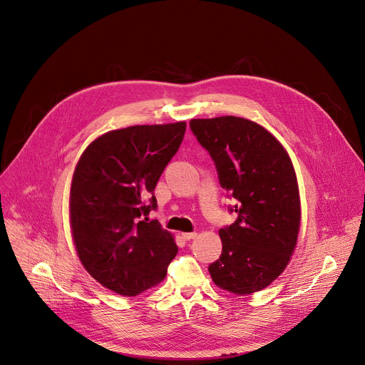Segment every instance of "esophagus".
I'll use <instances>...</instances> for the list:
<instances>
[{
    "mask_svg": "<svg viewBox=\"0 0 365 365\" xmlns=\"http://www.w3.org/2000/svg\"><path fill=\"white\" fill-rule=\"evenodd\" d=\"M195 237H197V232H184V234H182V238H184L185 241H191V240H194Z\"/></svg>",
    "mask_w": 365,
    "mask_h": 365,
    "instance_id": "1",
    "label": "esophagus"
}]
</instances>
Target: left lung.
<instances>
[{
    "instance_id": "8db88e82",
    "label": "left lung",
    "mask_w": 365,
    "mask_h": 365,
    "mask_svg": "<svg viewBox=\"0 0 365 365\" xmlns=\"http://www.w3.org/2000/svg\"><path fill=\"white\" fill-rule=\"evenodd\" d=\"M190 128L215 162L237 220L219 230L222 255L213 282L234 294L270 285L287 267L299 231V195L285 149L262 125L240 117L191 120Z\"/></svg>"
}]
</instances>
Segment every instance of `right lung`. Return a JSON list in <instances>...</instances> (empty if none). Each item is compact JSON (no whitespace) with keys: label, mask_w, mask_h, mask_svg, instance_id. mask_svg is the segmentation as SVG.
<instances>
[{"label":"right lung","mask_w":365,"mask_h":365,"mask_svg":"<svg viewBox=\"0 0 365 365\" xmlns=\"http://www.w3.org/2000/svg\"><path fill=\"white\" fill-rule=\"evenodd\" d=\"M185 123L105 133L73 175L70 220L77 255L98 282L133 297L158 285L177 256L173 235L148 216L155 187L185 134Z\"/></svg>","instance_id":"add662e5"}]
</instances>
